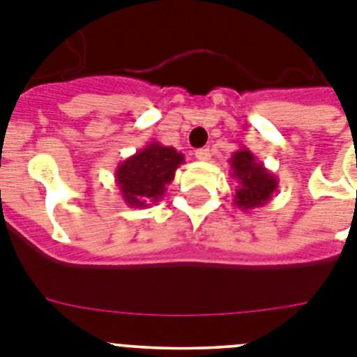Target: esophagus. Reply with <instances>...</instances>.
I'll list each match as a JSON object with an SVG mask.
<instances>
[{
	"instance_id": "esophagus-1",
	"label": "esophagus",
	"mask_w": 357,
	"mask_h": 357,
	"mask_svg": "<svg viewBox=\"0 0 357 357\" xmlns=\"http://www.w3.org/2000/svg\"><path fill=\"white\" fill-rule=\"evenodd\" d=\"M195 157L198 160H202V162H206V160L211 159V150L209 148H200V150L195 151Z\"/></svg>"
}]
</instances>
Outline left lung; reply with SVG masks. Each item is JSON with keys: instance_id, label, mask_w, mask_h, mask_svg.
<instances>
[{"instance_id": "obj_1", "label": "left lung", "mask_w": 357, "mask_h": 357, "mask_svg": "<svg viewBox=\"0 0 357 357\" xmlns=\"http://www.w3.org/2000/svg\"><path fill=\"white\" fill-rule=\"evenodd\" d=\"M230 176L236 178L234 206L241 211L263 207L279 188V178L255 159L248 148H239L230 157Z\"/></svg>"}]
</instances>
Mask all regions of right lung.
<instances>
[{"label": "right lung", "mask_w": 357, "mask_h": 357, "mask_svg": "<svg viewBox=\"0 0 357 357\" xmlns=\"http://www.w3.org/2000/svg\"><path fill=\"white\" fill-rule=\"evenodd\" d=\"M181 164H184L181 151L151 141L116 168L119 195L127 206L144 209L164 197Z\"/></svg>", "instance_id": "add662e5"}]
</instances>
